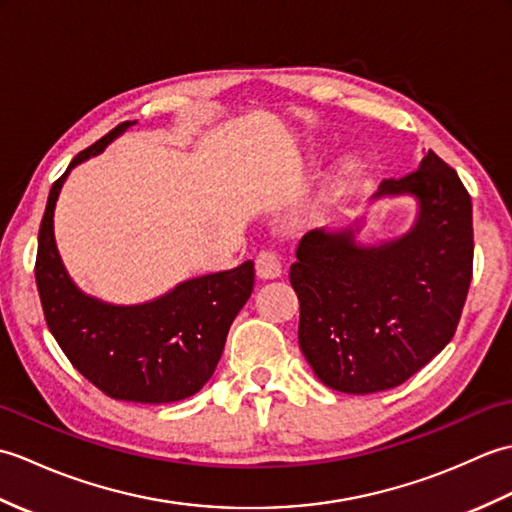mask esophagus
Masks as SVG:
<instances>
[{"instance_id": "obj_1", "label": "esophagus", "mask_w": 512, "mask_h": 512, "mask_svg": "<svg viewBox=\"0 0 512 512\" xmlns=\"http://www.w3.org/2000/svg\"><path fill=\"white\" fill-rule=\"evenodd\" d=\"M257 275L262 279H277L284 273V266H281V257L275 250H259L255 259Z\"/></svg>"}]
</instances>
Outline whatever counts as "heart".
Masks as SVG:
<instances>
[{"mask_svg": "<svg viewBox=\"0 0 512 512\" xmlns=\"http://www.w3.org/2000/svg\"><path fill=\"white\" fill-rule=\"evenodd\" d=\"M350 169H352V167H347V171H350Z\"/></svg>", "mask_w": 512, "mask_h": 512, "instance_id": "obj_1", "label": "heart"}]
</instances>
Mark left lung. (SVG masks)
<instances>
[{"mask_svg": "<svg viewBox=\"0 0 512 512\" xmlns=\"http://www.w3.org/2000/svg\"><path fill=\"white\" fill-rule=\"evenodd\" d=\"M405 193L418 200L409 233L361 246L352 226L314 228L290 266L301 352L343 394L405 383L453 339L469 295L473 204L458 173L429 151L416 171L380 182L374 198Z\"/></svg>", "mask_w": 512, "mask_h": 512, "instance_id": "obj_1", "label": "left lung"}]
</instances>
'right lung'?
<instances>
[{
    "instance_id": "obj_1",
    "label": "right lung",
    "mask_w": 512,
    "mask_h": 512,
    "mask_svg": "<svg viewBox=\"0 0 512 512\" xmlns=\"http://www.w3.org/2000/svg\"><path fill=\"white\" fill-rule=\"evenodd\" d=\"M136 121L114 127L76 154L52 184L39 226L35 279L48 330L68 361L114 400L162 405L193 396L215 372L228 328L255 284L253 262L182 281L138 306H112L74 286L54 242V206L68 173Z\"/></svg>"
}]
</instances>
